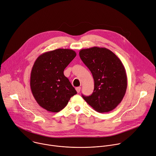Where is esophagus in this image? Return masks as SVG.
I'll list each match as a JSON object with an SVG mask.
<instances>
[{
    "label": "esophagus",
    "instance_id": "esophagus-1",
    "mask_svg": "<svg viewBox=\"0 0 156 156\" xmlns=\"http://www.w3.org/2000/svg\"><path fill=\"white\" fill-rule=\"evenodd\" d=\"M80 90H81V87H76V91L78 93H79L80 92Z\"/></svg>",
    "mask_w": 156,
    "mask_h": 156
}]
</instances>
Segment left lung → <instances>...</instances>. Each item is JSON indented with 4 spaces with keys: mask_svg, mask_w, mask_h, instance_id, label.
<instances>
[{
    "mask_svg": "<svg viewBox=\"0 0 156 156\" xmlns=\"http://www.w3.org/2000/svg\"><path fill=\"white\" fill-rule=\"evenodd\" d=\"M79 54L94 81L93 94L90 96L82 95L83 99L98 112L114 110L122 101L127 87V76L122 62L105 48L81 49Z\"/></svg>",
    "mask_w": 156,
    "mask_h": 156,
    "instance_id": "1",
    "label": "left lung"
}]
</instances>
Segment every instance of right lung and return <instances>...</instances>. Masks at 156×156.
<instances>
[{
    "label": "right lung",
    "mask_w": 156,
    "mask_h": 156,
    "mask_svg": "<svg viewBox=\"0 0 156 156\" xmlns=\"http://www.w3.org/2000/svg\"><path fill=\"white\" fill-rule=\"evenodd\" d=\"M68 49H57L40 55L31 72L30 87L37 104L49 112H58L77 93L63 71L76 57Z\"/></svg>",
    "instance_id": "add662e5"
}]
</instances>
